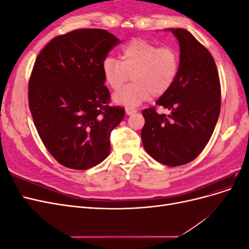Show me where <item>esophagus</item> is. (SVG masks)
<instances>
[{
  "label": "esophagus",
  "mask_w": 249,
  "mask_h": 249,
  "mask_svg": "<svg viewBox=\"0 0 249 249\" xmlns=\"http://www.w3.org/2000/svg\"><path fill=\"white\" fill-rule=\"evenodd\" d=\"M137 112V110L136 109H133V108H126L125 109V113L127 115H132V114H134V113H136Z\"/></svg>",
  "instance_id": "obj_1"
}]
</instances>
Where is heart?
<instances>
[{"label":"heart","mask_w":249,"mask_h":249,"mask_svg":"<svg viewBox=\"0 0 249 249\" xmlns=\"http://www.w3.org/2000/svg\"><path fill=\"white\" fill-rule=\"evenodd\" d=\"M122 61L106 57L102 62V71L107 85L118 90L133 77L131 84L117 91L113 100L125 107H136L153 94L166 93L175 83L179 56L171 47H158L144 39H133L122 49Z\"/></svg>","instance_id":"b5f03b06"}]
</instances>
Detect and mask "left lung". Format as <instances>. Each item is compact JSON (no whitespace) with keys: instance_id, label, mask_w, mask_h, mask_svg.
I'll return each instance as SVG.
<instances>
[{"instance_id":"8db88e82","label":"left lung","mask_w":249,"mask_h":249,"mask_svg":"<svg viewBox=\"0 0 249 249\" xmlns=\"http://www.w3.org/2000/svg\"><path fill=\"white\" fill-rule=\"evenodd\" d=\"M179 43V69L172 87L155 107L142 111L141 139L146 153L170 167L193 161L212 136L221 107V89L211 53L185 29H169Z\"/></svg>"}]
</instances>
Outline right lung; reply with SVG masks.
Masks as SVG:
<instances>
[{
    "label": "right lung",
    "instance_id": "1",
    "mask_svg": "<svg viewBox=\"0 0 249 249\" xmlns=\"http://www.w3.org/2000/svg\"><path fill=\"white\" fill-rule=\"evenodd\" d=\"M118 43L106 30L79 29L53 38L36 58L30 111L44 146L67 168L85 170L109 156L124 109L108 105L102 62Z\"/></svg>",
    "mask_w": 249,
    "mask_h": 249
}]
</instances>
